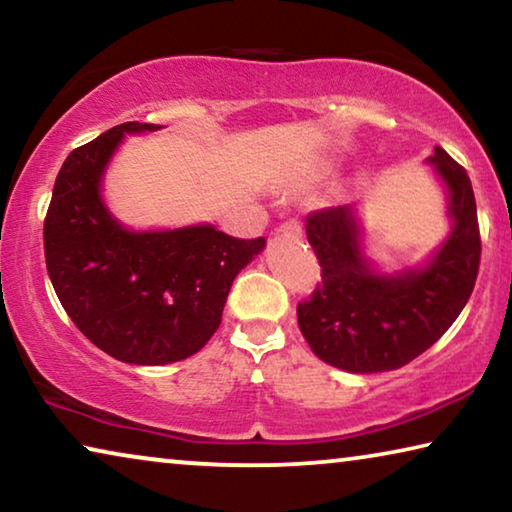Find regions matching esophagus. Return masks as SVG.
Here are the masks:
<instances>
[{
    "instance_id": "esophagus-1",
    "label": "esophagus",
    "mask_w": 512,
    "mask_h": 512,
    "mask_svg": "<svg viewBox=\"0 0 512 512\" xmlns=\"http://www.w3.org/2000/svg\"><path fill=\"white\" fill-rule=\"evenodd\" d=\"M280 234H285V237H291V239H300L303 237V227H300L298 221H287L280 225Z\"/></svg>"
}]
</instances>
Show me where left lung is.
Listing matches in <instances>:
<instances>
[{
    "instance_id": "left-lung-1",
    "label": "left lung",
    "mask_w": 512,
    "mask_h": 512,
    "mask_svg": "<svg viewBox=\"0 0 512 512\" xmlns=\"http://www.w3.org/2000/svg\"><path fill=\"white\" fill-rule=\"evenodd\" d=\"M446 193L451 232L419 266L385 271L367 255L358 205L310 214L323 285L298 305L314 355L348 373L394 371L431 348L472 296L481 237L472 182L442 148L426 159Z\"/></svg>"
}]
</instances>
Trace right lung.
Wrapping results in <instances>:
<instances>
[{"mask_svg":"<svg viewBox=\"0 0 512 512\" xmlns=\"http://www.w3.org/2000/svg\"><path fill=\"white\" fill-rule=\"evenodd\" d=\"M161 125L123 123L72 150L45 218V262L72 323L120 362L161 367L196 355L221 326L234 278L266 239H234L212 223L132 230L102 196L125 136Z\"/></svg>","mask_w":512,"mask_h":512,"instance_id":"obj_1","label":"right lung"}]
</instances>
